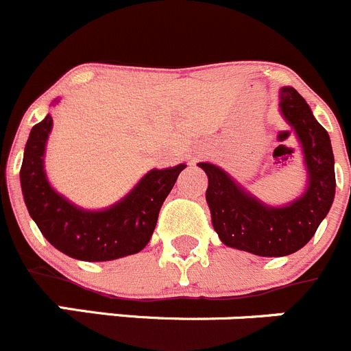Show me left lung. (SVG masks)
Instances as JSON below:
<instances>
[{"mask_svg":"<svg viewBox=\"0 0 351 351\" xmlns=\"http://www.w3.org/2000/svg\"><path fill=\"white\" fill-rule=\"evenodd\" d=\"M279 107L303 149L308 173L303 195L274 208L251 195L221 168L199 162L209 180L206 201L220 241L256 256H287L301 250L315 235L336 192L334 154L326 128L294 88H280Z\"/></svg>","mask_w":351,"mask_h":351,"instance_id":"8db88e82","label":"left lung"}]
</instances>
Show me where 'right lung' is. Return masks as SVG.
Wrapping results in <instances>:
<instances>
[{
    "instance_id": "obj_1",
    "label": "right lung",
    "mask_w": 351,
    "mask_h": 351,
    "mask_svg": "<svg viewBox=\"0 0 351 351\" xmlns=\"http://www.w3.org/2000/svg\"><path fill=\"white\" fill-rule=\"evenodd\" d=\"M53 119L32 126L24 150L21 186L41 234L64 254L83 261H109L142 251L152 237L159 209L186 165L150 169L119 202L101 209L77 208L53 191L45 173V149Z\"/></svg>"
}]
</instances>
